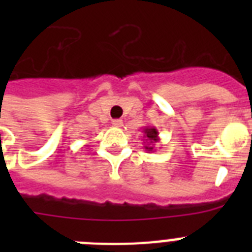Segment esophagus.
<instances>
[{
	"label": "esophagus",
	"instance_id": "obj_1",
	"mask_svg": "<svg viewBox=\"0 0 252 252\" xmlns=\"http://www.w3.org/2000/svg\"><path fill=\"white\" fill-rule=\"evenodd\" d=\"M112 125L115 127H121L122 125H124V122H122V120H113Z\"/></svg>",
	"mask_w": 252,
	"mask_h": 252
}]
</instances>
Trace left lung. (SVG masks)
<instances>
[{
    "instance_id": "8db88e82",
    "label": "left lung",
    "mask_w": 252,
    "mask_h": 252,
    "mask_svg": "<svg viewBox=\"0 0 252 252\" xmlns=\"http://www.w3.org/2000/svg\"><path fill=\"white\" fill-rule=\"evenodd\" d=\"M142 133H144V139H145L146 144L144 145V149L149 153L154 151V146L157 142L160 141L159 131L155 126H145L142 128Z\"/></svg>"
}]
</instances>
